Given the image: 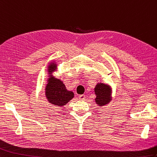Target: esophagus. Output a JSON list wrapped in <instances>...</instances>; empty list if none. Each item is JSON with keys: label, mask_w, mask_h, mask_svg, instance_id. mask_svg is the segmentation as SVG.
Here are the masks:
<instances>
[{"label": "esophagus", "mask_w": 157, "mask_h": 157, "mask_svg": "<svg viewBox=\"0 0 157 157\" xmlns=\"http://www.w3.org/2000/svg\"><path fill=\"white\" fill-rule=\"evenodd\" d=\"M79 98L80 100H84L85 98H86V96L83 95V94H82V95H79Z\"/></svg>", "instance_id": "obj_1"}]
</instances>
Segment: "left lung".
<instances>
[{"label":"left lung","mask_w":157,"mask_h":157,"mask_svg":"<svg viewBox=\"0 0 157 157\" xmlns=\"http://www.w3.org/2000/svg\"><path fill=\"white\" fill-rule=\"evenodd\" d=\"M95 93L96 95V101L100 106L107 104L110 101V90L109 87L104 84V83H99L95 87Z\"/></svg>","instance_id":"8db88e82"}]
</instances>
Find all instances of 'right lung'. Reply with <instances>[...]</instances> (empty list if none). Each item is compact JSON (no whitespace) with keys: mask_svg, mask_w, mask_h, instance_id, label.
Here are the masks:
<instances>
[{"mask_svg":"<svg viewBox=\"0 0 157 157\" xmlns=\"http://www.w3.org/2000/svg\"><path fill=\"white\" fill-rule=\"evenodd\" d=\"M57 65L55 63L51 64L49 66V73H52L56 70ZM46 97L50 103L58 106H63L68 103L74 94L72 92L66 90L63 82L59 79L55 78L53 76L48 79V83L46 86Z\"/></svg>","mask_w":157,"mask_h":157,"instance_id":"add662e5","label":"right lung"}]
</instances>
